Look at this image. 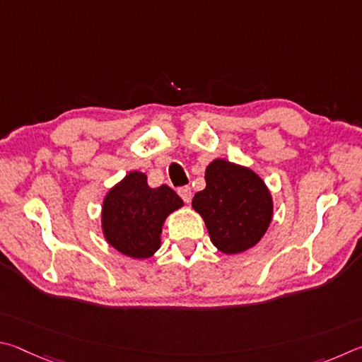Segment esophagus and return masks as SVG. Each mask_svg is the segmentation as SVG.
I'll use <instances>...</instances> for the list:
<instances>
[{
    "label": "esophagus",
    "instance_id": "obj_1",
    "mask_svg": "<svg viewBox=\"0 0 362 362\" xmlns=\"http://www.w3.org/2000/svg\"><path fill=\"white\" fill-rule=\"evenodd\" d=\"M177 194H180V197L185 200L186 204H189V202L192 200V191H191V187H189V186H182V187L177 189Z\"/></svg>",
    "mask_w": 362,
    "mask_h": 362
}]
</instances>
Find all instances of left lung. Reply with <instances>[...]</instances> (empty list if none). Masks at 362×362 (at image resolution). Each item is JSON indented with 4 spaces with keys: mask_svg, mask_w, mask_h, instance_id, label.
<instances>
[{
    "mask_svg": "<svg viewBox=\"0 0 362 362\" xmlns=\"http://www.w3.org/2000/svg\"><path fill=\"white\" fill-rule=\"evenodd\" d=\"M205 181L206 187L195 194L192 206L204 218L213 245L226 255L252 248L274 213L265 182L252 170L223 158L208 165Z\"/></svg>",
    "mask_w": 362,
    "mask_h": 362,
    "instance_id": "8db88e82",
    "label": "left lung"
}]
</instances>
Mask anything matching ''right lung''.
Masks as SVG:
<instances>
[{"mask_svg":"<svg viewBox=\"0 0 362 362\" xmlns=\"http://www.w3.org/2000/svg\"><path fill=\"white\" fill-rule=\"evenodd\" d=\"M182 206L173 189L148 186L146 175L132 171L103 202L101 224L106 242L125 256L144 259L160 248L165 218Z\"/></svg>","mask_w":362,"mask_h":362,"instance_id":"1","label":"right lung"}]
</instances>
